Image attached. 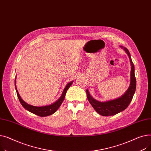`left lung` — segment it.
<instances>
[{"instance_id":"8db88e82","label":"left lung","mask_w":151,"mask_h":151,"mask_svg":"<svg viewBox=\"0 0 151 151\" xmlns=\"http://www.w3.org/2000/svg\"><path fill=\"white\" fill-rule=\"evenodd\" d=\"M124 50L129 55L132 65V68L130 73V85L128 90L126 91V92L123 96L115 100H109L105 102H100L93 99L89 94L88 90L86 91L87 97H88V99L91 105L92 106L94 109L101 116H113L125 109L129 105L130 103L133 99L134 92H135L136 78L135 76H134V65L132 60L130 54L129 50L125 47H124Z\"/></svg>"}]
</instances>
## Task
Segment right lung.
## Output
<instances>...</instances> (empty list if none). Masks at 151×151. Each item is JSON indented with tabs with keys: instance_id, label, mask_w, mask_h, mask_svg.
<instances>
[{
	"instance_id": "add662e5",
	"label": "right lung",
	"mask_w": 151,
	"mask_h": 151,
	"mask_svg": "<svg viewBox=\"0 0 151 151\" xmlns=\"http://www.w3.org/2000/svg\"><path fill=\"white\" fill-rule=\"evenodd\" d=\"M72 83H73V81H71V82L69 83L66 86L64 90H63V91L62 92V94L61 97H60V99L58 101H56L55 103H54L53 104H51V105H48V106L38 107V106H34L26 104L25 101H24L22 100V99H21V98L19 96V94L18 92L17 86H16V79H15V81H14L16 91H17L18 97L19 99V100L21 103V104L22 105V106L24 108L28 110L29 111L32 113L38 116H41V117H45V116H47L51 115L53 113H54L55 111H56L60 107V106L61 105V104H62L63 100H64L66 92H67V90L68 89V88L71 86V85L72 84Z\"/></svg>"
}]
</instances>
